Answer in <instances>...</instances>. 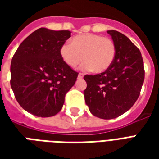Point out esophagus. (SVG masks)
I'll return each mask as SVG.
<instances>
[{
  "label": "esophagus",
  "mask_w": 159,
  "mask_h": 159,
  "mask_svg": "<svg viewBox=\"0 0 159 159\" xmlns=\"http://www.w3.org/2000/svg\"><path fill=\"white\" fill-rule=\"evenodd\" d=\"M77 77H78V79H82V78H83V73H79V74H78V76H77Z\"/></svg>",
  "instance_id": "1"
}]
</instances>
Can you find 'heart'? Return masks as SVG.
<instances>
[{"label": "heart", "instance_id": "b5f03b06", "mask_svg": "<svg viewBox=\"0 0 159 159\" xmlns=\"http://www.w3.org/2000/svg\"><path fill=\"white\" fill-rule=\"evenodd\" d=\"M59 53L63 61L71 68L76 67L83 60L85 61L82 66L83 70L101 73L112 65L116 46L108 37L86 33L73 37L70 44H63Z\"/></svg>", "mask_w": 159, "mask_h": 159}]
</instances>
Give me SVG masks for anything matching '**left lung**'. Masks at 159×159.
Returning <instances> with one entry per match:
<instances>
[{
    "label": "left lung",
    "instance_id": "obj_1",
    "mask_svg": "<svg viewBox=\"0 0 159 159\" xmlns=\"http://www.w3.org/2000/svg\"><path fill=\"white\" fill-rule=\"evenodd\" d=\"M116 46L113 63L105 72L85 75L86 105L93 116L112 119L133 107L143 85L142 56L136 46L117 30H107Z\"/></svg>",
    "mask_w": 159,
    "mask_h": 159
}]
</instances>
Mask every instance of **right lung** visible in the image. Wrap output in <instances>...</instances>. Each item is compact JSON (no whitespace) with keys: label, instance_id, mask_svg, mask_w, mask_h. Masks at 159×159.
<instances>
[{"label":"right lung","instance_id":"right-lung-1","mask_svg":"<svg viewBox=\"0 0 159 159\" xmlns=\"http://www.w3.org/2000/svg\"><path fill=\"white\" fill-rule=\"evenodd\" d=\"M69 30L40 28L23 41L11 62V87L24 110L41 117L62 109L78 73L61 59L59 50Z\"/></svg>","mask_w":159,"mask_h":159}]
</instances>
